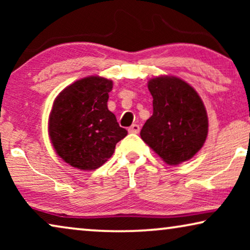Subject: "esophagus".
Returning <instances> with one entry per match:
<instances>
[{
	"label": "esophagus",
	"mask_w": 250,
	"mask_h": 250,
	"mask_svg": "<svg viewBox=\"0 0 250 250\" xmlns=\"http://www.w3.org/2000/svg\"><path fill=\"white\" fill-rule=\"evenodd\" d=\"M128 132L129 133H139L140 132V126L138 124H133L132 126H129L128 127Z\"/></svg>",
	"instance_id": "34e87169"
}]
</instances>
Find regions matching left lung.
Listing matches in <instances>:
<instances>
[{
  "label": "left lung",
  "mask_w": 250,
  "mask_h": 250,
  "mask_svg": "<svg viewBox=\"0 0 250 250\" xmlns=\"http://www.w3.org/2000/svg\"><path fill=\"white\" fill-rule=\"evenodd\" d=\"M153 114L141 129V139L168 165L192 158L206 141L208 117L192 86L174 76L148 82Z\"/></svg>",
  "instance_id": "1"
}]
</instances>
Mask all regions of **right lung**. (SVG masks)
<instances>
[{
  "instance_id": "add662e5",
  "label": "right lung",
  "mask_w": 250,
  "mask_h": 250,
  "mask_svg": "<svg viewBox=\"0 0 250 250\" xmlns=\"http://www.w3.org/2000/svg\"><path fill=\"white\" fill-rule=\"evenodd\" d=\"M112 82L90 76L76 81L53 102L49 135L60 158L82 170H93L112 156L117 143L127 135L107 102Z\"/></svg>"
}]
</instances>
